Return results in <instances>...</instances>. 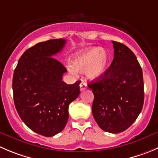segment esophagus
I'll use <instances>...</instances> for the list:
<instances>
[{"label": "esophagus", "instance_id": "obj_1", "mask_svg": "<svg viewBox=\"0 0 158 158\" xmlns=\"http://www.w3.org/2000/svg\"><path fill=\"white\" fill-rule=\"evenodd\" d=\"M87 88H88V85H87V84L85 83V81H82L81 83L80 84V90L81 91H84V90L87 89Z\"/></svg>", "mask_w": 158, "mask_h": 158}]
</instances>
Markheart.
Returning a JSON list of instances; mask_svg holds the SVG:
<instances>
[{
  "mask_svg": "<svg viewBox=\"0 0 158 158\" xmlns=\"http://www.w3.org/2000/svg\"><path fill=\"white\" fill-rule=\"evenodd\" d=\"M109 63V56L105 49L88 48L75 54L68 70L72 73H75L76 70L85 71L90 79L98 80L106 73Z\"/></svg>",
  "mask_w": 158,
  "mask_h": 158,
  "instance_id": "heart-1",
  "label": "heart"
}]
</instances>
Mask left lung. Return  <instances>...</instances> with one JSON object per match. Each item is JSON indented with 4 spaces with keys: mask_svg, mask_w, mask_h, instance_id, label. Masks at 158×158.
Wrapping results in <instances>:
<instances>
[{
    "mask_svg": "<svg viewBox=\"0 0 158 158\" xmlns=\"http://www.w3.org/2000/svg\"><path fill=\"white\" fill-rule=\"evenodd\" d=\"M114 59L106 73L91 81L92 114L102 130L111 133L125 131L143 106V71L135 54L123 43L112 41Z\"/></svg>",
    "mask_w": 158,
    "mask_h": 158,
    "instance_id": "8db88e82",
    "label": "left lung"
}]
</instances>
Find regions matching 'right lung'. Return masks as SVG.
Wrapping results in <instances>:
<instances>
[{"mask_svg":"<svg viewBox=\"0 0 158 158\" xmlns=\"http://www.w3.org/2000/svg\"><path fill=\"white\" fill-rule=\"evenodd\" d=\"M65 44L64 39L37 43L22 54L13 74L14 102L19 116L32 131L47 137L64 130L69 105L80 94V81L73 85L63 81L67 69L52 57Z\"/></svg>","mask_w":158,"mask_h":158,"instance_id":"right-lung-1","label":"right lung"}]
</instances>
